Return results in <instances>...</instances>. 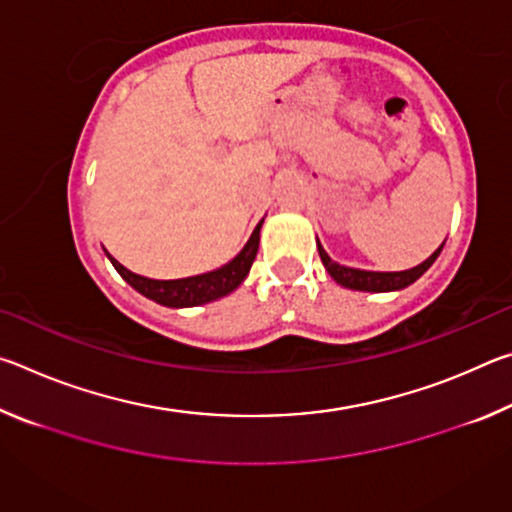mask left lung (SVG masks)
I'll list each match as a JSON object with an SVG mask.
<instances>
[{
  "mask_svg": "<svg viewBox=\"0 0 512 512\" xmlns=\"http://www.w3.org/2000/svg\"><path fill=\"white\" fill-rule=\"evenodd\" d=\"M318 246V255L323 259L325 271L332 275V280L336 284H341L345 289L352 291H368V293H388V291H400L406 289L409 284H413L418 277L429 271V266L436 262L440 250H443L445 241L440 244L433 253L424 259L422 264L406 268V271H363V268H352V266H343L339 262H334L332 257L325 253V248L320 246V241L316 239Z\"/></svg>",
  "mask_w": 512,
  "mask_h": 512,
  "instance_id": "obj_1",
  "label": "left lung"
}]
</instances>
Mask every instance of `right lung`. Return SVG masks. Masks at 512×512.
Wrapping results in <instances>:
<instances>
[{
	"mask_svg": "<svg viewBox=\"0 0 512 512\" xmlns=\"http://www.w3.org/2000/svg\"><path fill=\"white\" fill-rule=\"evenodd\" d=\"M262 223L264 219L257 223V228L246 241V246L241 248L228 264H223L219 268H214V271H207L201 275L180 277V280H153V277L137 275L133 271H128L126 266H121L106 248L103 250H106V257L110 259L112 266L117 268V273L124 277V280L131 284L137 293H142L144 298L173 309L198 307V305H205V302L228 296V293L235 291L239 284L246 280L250 266H253L257 257L259 230H262Z\"/></svg>",
	"mask_w": 512,
	"mask_h": 512,
	"instance_id": "right-lung-1",
	"label": "right lung"
}]
</instances>
